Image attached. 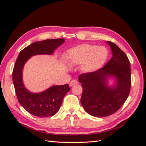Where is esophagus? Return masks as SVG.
Returning a JSON list of instances; mask_svg holds the SVG:
<instances>
[{
  "label": "esophagus",
  "instance_id": "1",
  "mask_svg": "<svg viewBox=\"0 0 146 146\" xmlns=\"http://www.w3.org/2000/svg\"><path fill=\"white\" fill-rule=\"evenodd\" d=\"M77 83H78V82L76 80H72L71 82H70L69 86H74L75 85H76V84H77Z\"/></svg>",
  "mask_w": 146,
  "mask_h": 146
}]
</instances>
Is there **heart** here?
<instances>
[{
	"instance_id": "obj_1",
	"label": "heart",
	"mask_w": 146,
	"mask_h": 146,
	"mask_svg": "<svg viewBox=\"0 0 146 146\" xmlns=\"http://www.w3.org/2000/svg\"><path fill=\"white\" fill-rule=\"evenodd\" d=\"M107 56L108 50L105 47L83 44L69 50L68 61L72 64L83 63L82 69L86 72H91L100 68Z\"/></svg>"
}]
</instances>
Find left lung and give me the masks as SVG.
<instances>
[{"label":"left lung","instance_id":"1","mask_svg":"<svg viewBox=\"0 0 146 146\" xmlns=\"http://www.w3.org/2000/svg\"><path fill=\"white\" fill-rule=\"evenodd\" d=\"M113 56L103 68L78 77L83 92L80 102L85 111L95 117H107L121 108L129 95L131 88L130 61L127 55L114 42L107 41ZM108 76H116V86L106 85Z\"/></svg>","mask_w":146,"mask_h":146}]
</instances>
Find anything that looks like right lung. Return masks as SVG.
<instances>
[{
    "label": "right lung",
    "instance_id": "add662e5",
    "mask_svg": "<svg viewBox=\"0 0 146 146\" xmlns=\"http://www.w3.org/2000/svg\"><path fill=\"white\" fill-rule=\"evenodd\" d=\"M64 42V39H52L38 41L22 50L13 70V82L17 100L27 111L40 117L52 116L58 111L64 96L70 90L68 84L52 86L45 91L32 93L23 85L22 72L24 65L31 56L38 54H52Z\"/></svg>",
    "mask_w": 146,
    "mask_h": 146
}]
</instances>
